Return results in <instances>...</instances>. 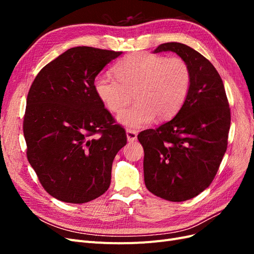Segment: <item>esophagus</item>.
Masks as SVG:
<instances>
[{"mask_svg": "<svg viewBox=\"0 0 254 254\" xmlns=\"http://www.w3.org/2000/svg\"><path fill=\"white\" fill-rule=\"evenodd\" d=\"M126 134H127V140H128V142H134V141H136V139H137V133L134 131V130L127 129Z\"/></svg>", "mask_w": 254, "mask_h": 254, "instance_id": "obj_1", "label": "esophagus"}]
</instances>
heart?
I'll return each mask as SVG.
<instances>
[{
  "mask_svg": "<svg viewBox=\"0 0 254 254\" xmlns=\"http://www.w3.org/2000/svg\"><path fill=\"white\" fill-rule=\"evenodd\" d=\"M115 78L98 75L94 90L111 112L123 111L118 120L128 128L139 129L155 119L170 120L178 113L190 86L189 64L180 57H164L149 53H133L114 65Z\"/></svg>",
  "mask_w": 254,
  "mask_h": 254,
  "instance_id": "b5f03b06",
  "label": "heart"
}]
</instances>
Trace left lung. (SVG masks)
Wrapping results in <instances>:
<instances>
[{
	"mask_svg": "<svg viewBox=\"0 0 254 254\" xmlns=\"http://www.w3.org/2000/svg\"><path fill=\"white\" fill-rule=\"evenodd\" d=\"M174 52L190 66L188 97L176 117L140 132L147 190L174 202L189 200L212 183L228 145L231 114L214 65L186 44L167 42L153 53Z\"/></svg>",
	"mask_w": 254,
	"mask_h": 254,
	"instance_id": "1",
	"label": "left lung"
}]
</instances>
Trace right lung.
Returning a JSON list of instances; mask_svg holds the SVG:
<instances>
[{
    "label": "right lung",
    "mask_w": 254,
    "mask_h": 254,
    "mask_svg": "<svg viewBox=\"0 0 254 254\" xmlns=\"http://www.w3.org/2000/svg\"><path fill=\"white\" fill-rule=\"evenodd\" d=\"M122 52L77 47L38 73L29 89L23 132L27 159L58 200L84 203L109 189L114 157L127 143L94 90V79Z\"/></svg>",
    "instance_id": "1"
}]
</instances>
